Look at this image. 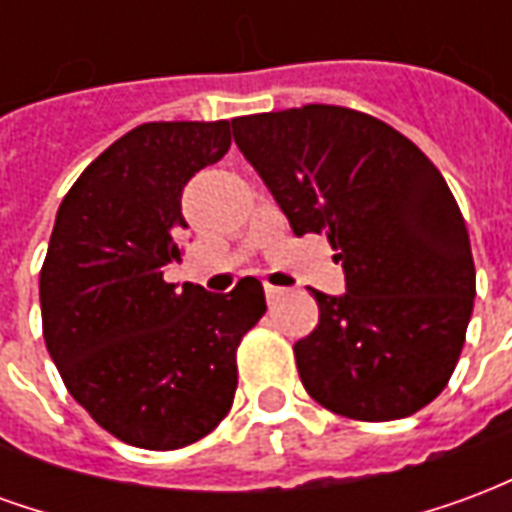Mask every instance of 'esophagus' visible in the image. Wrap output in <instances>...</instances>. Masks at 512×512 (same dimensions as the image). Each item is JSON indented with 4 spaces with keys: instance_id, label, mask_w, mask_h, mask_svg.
I'll use <instances>...</instances> for the list:
<instances>
[{
    "instance_id": "obj_1",
    "label": "esophagus",
    "mask_w": 512,
    "mask_h": 512,
    "mask_svg": "<svg viewBox=\"0 0 512 512\" xmlns=\"http://www.w3.org/2000/svg\"><path fill=\"white\" fill-rule=\"evenodd\" d=\"M263 290H266L268 304H271V301H277L279 296L285 293V288H279V285H271V282H266V285H263Z\"/></svg>"
}]
</instances>
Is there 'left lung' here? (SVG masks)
Wrapping results in <instances>:
<instances>
[{
  "label": "left lung",
  "mask_w": 512,
  "mask_h": 512,
  "mask_svg": "<svg viewBox=\"0 0 512 512\" xmlns=\"http://www.w3.org/2000/svg\"><path fill=\"white\" fill-rule=\"evenodd\" d=\"M233 139L293 233H326L345 293L312 290L293 345L304 389L334 414L403 419L450 381L474 307L461 208L411 139L365 112L310 104L235 117Z\"/></svg>",
  "instance_id": "1"
}]
</instances>
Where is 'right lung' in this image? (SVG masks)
Returning <instances> with one entry per match:
<instances>
[{
    "label": "right lung",
    "mask_w": 512,
    "mask_h": 512,
    "mask_svg": "<svg viewBox=\"0 0 512 512\" xmlns=\"http://www.w3.org/2000/svg\"><path fill=\"white\" fill-rule=\"evenodd\" d=\"M230 150V123H145L65 194L40 271L43 337L73 400L126 444L178 450L233 406L235 348L263 312L255 277L230 293L164 282L189 227L180 197Z\"/></svg>",
    "instance_id": "add662e5"
}]
</instances>
